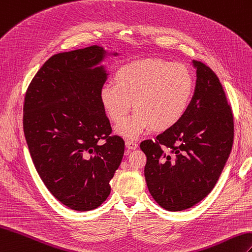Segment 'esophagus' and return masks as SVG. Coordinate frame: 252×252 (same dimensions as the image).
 <instances>
[{
  "label": "esophagus",
  "instance_id": "esophagus-1",
  "mask_svg": "<svg viewBox=\"0 0 252 252\" xmlns=\"http://www.w3.org/2000/svg\"><path fill=\"white\" fill-rule=\"evenodd\" d=\"M126 148H128V149H136L138 144L133 139H126Z\"/></svg>",
  "mask_w": 252,
  "mask_h": 252
}]
</instances>
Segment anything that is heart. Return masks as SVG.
<instances>
[{
	"mask_svg": "<svg viewBox=\"0 0 252 252\" xmlns=\"http://www.w3.org/2000/svg\"><path fill=\"white\" fill-rule=\"evenodd\" d=\"M116 85L106 84L99 99L108 118L120 124L132 108L138 110L117 126L119 135L135 138L150 127L167 130L185 116L194 91V77L180 63L156 58L132 61L115 75Z\"/></svg>",
	"mask_w": 252,
	"mask_h": 252,
	"instance_id": "1",
	"label": "heart"
}]
</instances>
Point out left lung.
<instances>
[{
    "instance_id": "left-lung-1",
    "label": "left lung",
    "mask_w": 252,
    "mask_h": 252,
    "mask_svg": "<svg viewBox=\"0 0 252 252\" xmlns=\"http://www.w3.org/2000/svg\"><path fill=\"white\" fill-rule=\"evenodd\" d=\"M194 94L177 125L140 143L145 178L155 201L169 212L194 206L220 177L234 139L232 108L217 75L200 61Z\"/></svg>"
}]
</instances>
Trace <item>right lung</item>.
I'll return each instance as SVG.
<instances>
[{"instance_id": "add662e5", "label": "right lung", "mask_w": 252, "mask_h": 252, "mask_svg": "<svg viewBox=\"0 0 252 252\" xmlns=\"http://www.w3.org/2000/svg\"><path fill=\"white\" fill-rule=\"evenodd\" d=\"M106 51L93 45L52 56L34 76L23 104V132L47 189L77 212L98 207L125 154L99 99ZM117 56V52L114 54Z\"/></svg>"}]
</instances>
